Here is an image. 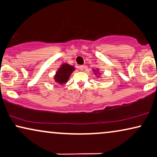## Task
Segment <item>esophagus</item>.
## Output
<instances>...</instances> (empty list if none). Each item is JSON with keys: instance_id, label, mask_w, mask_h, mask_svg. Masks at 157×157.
<instances>
[{"instance_id": "obj_1", "label": "esophagus", "mask_w": 157, "mask_h": 157, "mask_svg": "<svg viewBox=\"0 0 157 157\" xmlns=\"http://www.w3.org/2000/svg\"><path fill=\"white\" fill-rule=\"evenodd\" d=\"M84 68H85V66H83V65H81V66H78V69L80 71L84 70Z\"/></svg>"}]
</instances>
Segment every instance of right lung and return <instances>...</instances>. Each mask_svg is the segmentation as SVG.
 <instances>
[{
	"mask_svg": "<svg viewBox=\"0 0 157 157\" xmlns=\"http://www.w3.org/2000/svg\"><path fill=\"white\" fill-rule=\"evenodd\" d=\"M74 71V67L66 63L63 64L57 71L56 76H55V80L60 85L66 83Z\"/></svg>",
	"mask_w": 157,
	"mask_h": 157,
	"instance_id": "right-lung-1",
	"label": "right lung"
}]
</instances>
